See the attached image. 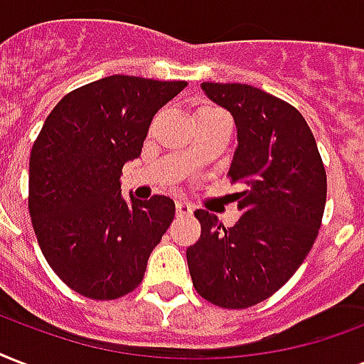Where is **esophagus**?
Segmentation results:
<instances>
[{"label": "esophagus", "instance_id": "34e87169", "mask_svg": "<svg viewBox=\"0 0 364 364\" xmlns=\"http://www.w3.org/2000/svg\"><path fill=\"white\" fill-rule=\"evenodd\" d=\"M176 210H177V215H191V213H193V206L185 200H177Z\"/></svg>", "mask_w": 364, "mask_h": 364}]
</instances>
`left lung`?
<instances>
[{
	"mask_svg": "<svg viewBox=\"0 0 364 364\" xmlns=\"http://www.w3.org/2000/svg\"><path fill=\"white\" fill-rule=\"evenodd\" d=\"M202 90L237 124L238 146L229 177L242 215L223 227L196 210L198 242L187 248L196 292L223 309H246L290 281L313 248L326 204V171L298 110L246 83L204 82Z\"/></svg>",
	"mask_w": 364,
	"mask_h": 364,
	"instance_id": "obj_1",
	"label": "left lung"
}]
</instances>
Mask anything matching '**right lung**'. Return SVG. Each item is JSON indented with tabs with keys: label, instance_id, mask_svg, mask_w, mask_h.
<instances>
[{
	"label": "right lung",
	"instance_id": "add662e5",
	"mask_svg": "<svg viewBox=\"0 0 364 364\" xmlns=\"http://www.w3.org/2000/svg\"><path fill=\"white\" fill-rule=\"evenodd\" d=\"M185 85L116 74L70 91L47 116L30 152L28 210L49 267L74 292L118 299L143 281L176 204L124 200L122 168Z\"/></svg>",
	"mask_w": 364,
	"mask_h": 364
}]
</instances>
